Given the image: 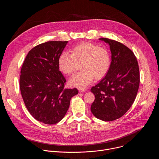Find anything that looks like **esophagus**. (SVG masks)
I'll return each mask as SVG.
<instances>
[{
	"label": "esophagus",
	"mask_w": 159,
	"mask_h": 159,
	"mask_svg": "<svg viewBox=\"0 0 159 159\" xmlns=\"http://www.w3.org/2000/svg\"><path fill=\"white\" fill-rule=\"evenodd\" d=\"M79 90L80 93H85V89H83V88H82V89H79Z\"/></svg>",
	"instance_id": "1"
}]
</instances>
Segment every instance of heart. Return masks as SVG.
<instances>
[{"label": "heart", "mask_w": 159, "mask_h": 159, "mask_svg": "<svg viewBox=\"0 0 159 159\" xmlns=\"http://www.w3.org/2000/svg\"><path fill=\"white\" fill-rule=\"evenodd\" d=\"M80 65V72L72 76L70 85L79 89L84 88L95 78H103L111 65V57L107 49L89 43H81L71 50V55L62 53L58 60L61 72L66 75L74 73Z\"/></svg>", "instance_id": "1"}]
</instances>
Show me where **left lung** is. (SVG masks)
Instances as JSON below:
<instances>
[{
    "instance_id": "obj_1",
    "label": "left lung",
    "mask_w": 159,
    "mask_h": 159,
    "mask_svg": "<svg viewBox=\"0 0 159 159\" xmlns=\"http://www.w3.org/2000/svg\"><path fill=\"white\" fill-rule=\"evenodd\" d=\"M99 39L109 45L111 62L106 75L90 89L95 96L90 110L97 118L111 121L123 116L133 104L140 85L139 67L125 45L106 38Z\"/></svg>"
}]
</instances>
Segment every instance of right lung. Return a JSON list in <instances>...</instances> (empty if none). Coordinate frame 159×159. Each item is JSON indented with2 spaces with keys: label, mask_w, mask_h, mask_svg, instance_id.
<instances>
[{
  "label": "right lung",
  "mask_w": 159,
  "mask_h": 159,
  "mask_svg": "<svg viewBox=\"0 0 159 159\" xmlns=\"http://www.w3.org/2000/svg\"><path fill=\"white\" fill-rule=\"evenodd\" d=\"M68 41H50L37 45L22 64L19 85L25 106L37 121L47 125L60 121L78 90L65 89L66 79L58 60Z\"/></svg>",
  "instance_id": "right-lung-1"
}]
</instances>
